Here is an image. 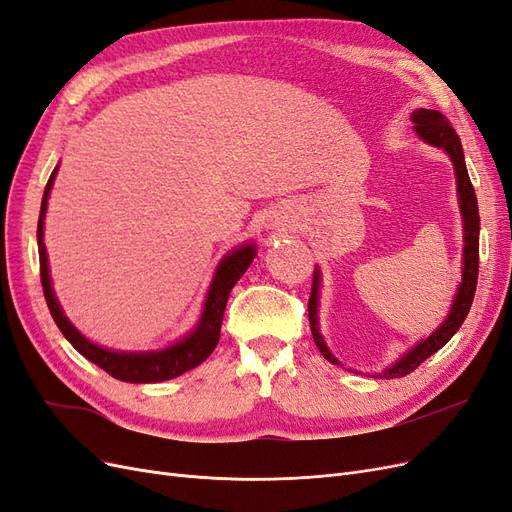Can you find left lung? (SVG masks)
I'll use <instances>...</instances> for the list:
<instances>
[{"label":"left lung","mask_w":512,"mask_h":512,"mask_svg":"<svg viewBox=\"0 0 512 512\" xmlns=\"http://www.w3.org/2000/svg\"><path fill=\"white\" fill-rule=\"evenodd\" d=\"M414 121V130L416 134L423 138L425 143L444 149L448 156L453 160L455 166V177H457V194H459V209H461V218H463V275H461V284L457 288L455 301L451 307V314L446 316V320L440 324V327L433 331L427 339H421L414 348H410L397 363H393L389 369H384L382 374H374V378H401L414 371L418 365H421L425 359L433 352H438L448 339H451L459 327L466 320L472 301H474V292H476V280H478V232H480V218H478V203H476V194L472 188V181L466 168V160H463V149L457 132L453 130L451 121H448L442 113L438 111H429V108H418V111L412 113ZM318 292H320V271H314V282H312V294H309V327H312L314 342L322 356L327 361L342 365L331 350L324 344V339L318 329Z\"/></svg>","instance_id":"left-lung-1"}]
</instances>
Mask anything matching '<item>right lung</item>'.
Listing matches in <instances>:
<instances>
[{
    "label": "right lung",
    "mask_w": 512,
    "mask_h": 512,
    "mask_svg": "<svg viewBox=\"0 0 512 512\" xmlns=\"http://www.w3.org/2000/svg\"><path fill=\"white\" fill-rule=\"evenodd\" d=\"M55 175H57V166L51 173L42 196L40 220H38V254H40V280H42L44 299L51 309V316L59 327V331L64 333L68 342L79 350L85 359L96 363L100 369L106 371V374H111L113 378L123 382H164L170 378H177L185 374V371H190L196 365L203 363L220 342L222 318H224V309L230 297V290L241 280V275L247 271V267L252 265V260L256 258V245L245 243L239 247V250L230 252L222 258L218 269H215L213 282L207 292L203 316H200L192 333L188 337H183L181 342L168 346L164 350H153V352L106 350L98 344H91L85 335H81L74 329V324L64 316V312H61L51 286L49 262H46L42 235H44L46 203H49V194L53 188Z\"/></svg>",
    "instance_id": "obj_1"
}]
</instances>
